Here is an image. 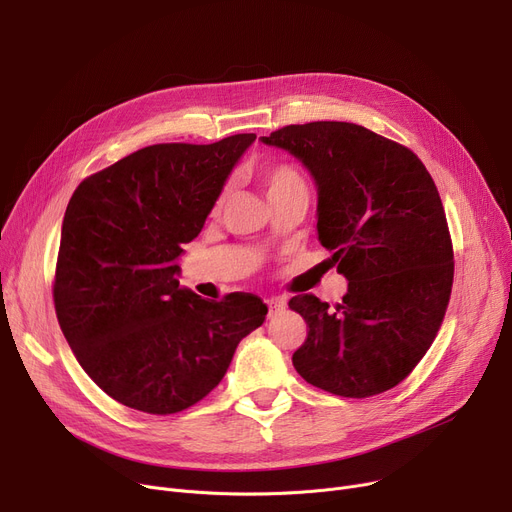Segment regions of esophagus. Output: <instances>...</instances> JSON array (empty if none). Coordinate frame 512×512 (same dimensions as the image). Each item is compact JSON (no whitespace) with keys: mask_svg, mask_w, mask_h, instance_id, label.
<instances>
[{"mask_svg":"<svg viewBox=\"0 0 512 512\" xmlns=\"http://www.w3.org/2000/svg\"><path fill=\"white\" fill-rule=\"evenodd\" d=\"M286 309L284 299H267V317H276Z\"/></svg>","mask_w":512,"mask_h":512,"instance_id":"esophagus-1","label":"esophagus"}]
</instances>
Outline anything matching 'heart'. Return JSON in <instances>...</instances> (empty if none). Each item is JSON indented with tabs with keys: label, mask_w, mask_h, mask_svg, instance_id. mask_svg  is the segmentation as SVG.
<instances>
[{
	"label": "heart",
	"mask_w": 512,
	"mask_h": 512,
	"mask_svg": "<svg viewBox=\"0 0 512 512\" xmlns=\"http://www.w3.org/2000/svg\"><path fill=\"white\" fill-rule=\"evenodd\" d=\"M255 176L263 186L267 199L282 193H290V191H307L305 180L297 172V168L284 164V161H276V164H259L255 168ZM224 201H226V191L220 195L218 203H215V209H220Z\"/></svg>",
	"instance_id": "b5f03b06"
}]
</instances>
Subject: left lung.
Masks as SVG:
<instances>
[{
  "label": "left lung",
  "mask_w": 512,
  "mask_h": 512,
  "mask_svg": "<svg viewBox=\"0 0 512 512\" xmlns=\"http://www.w3.org/2000/svg\"><path fill=\"white\" fill-rule=\"evenodd\" d=\"M317 184V234L348 280L340 303L297 294L301 378L344 398L398 386L432 346L450 301L454 253L434 178L405 145L351 122L290 124L261 137Z\"/></svg>",
  "instance_id": "1"
}]
</instances>
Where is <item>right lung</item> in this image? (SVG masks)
I'll return each instance as SVG.
<instances>
[{"mask_svg":"<svg viewBox=\"0 0 512 512\" xmlns=\"http://www.w3.org/2000/svg\"><path fill=\"white\" fill-rule=\"evenodd\" d=\"M255 139L149 145L85 178L66 207L53 278L60 328L89 378L130 409L197 405L263 324L255 294L207 301L178 282L182 245Z\"/></svg>","mask_w":512,"mask_h":512,"instance_id":"add662e5","label":"right lung"}]
</instances>
